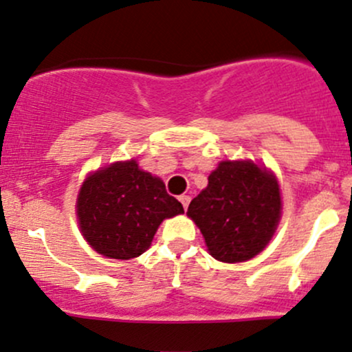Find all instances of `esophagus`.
Returning a JSON list of instances; mask_svg holds the SVG:
<instances>
[{
  "label": "esophagus",
  "instance_id": "1",
  "mask_svg": "<svg viewBox=\"0 0 352 352\" xmlns=\"http://www.w3.org/2000/svg\"><path fill=\"white\" fill-rule=\"evenodd\" d=\"M179 201L182 202L184 209H187V207H188V202H190V197H188V195H180V197H179Z\"/></svg>",
  "mask_w": 352,
  "mask_h": 352
}]
</instances>
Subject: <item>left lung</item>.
I'll use <instances>...</instances> for the list:
<instances>
[{
	"label": "left lung",
	"mask_w": 352,
	"mask_h": 352,
	"mask_svg": "<svg viewBox=\"0 0 352 352\" xmlns=\"http://www.w3.org/2000/svg\"><path fill=\"white\" fill-rule=\"evenodd\" d=\"M187 216L216 260H251L265 250L282 216L276 177L250 160L221 162L207 187L192 199Z\"/></svg>",
	"instance_id": "left-lung-1"
}]
</instances>
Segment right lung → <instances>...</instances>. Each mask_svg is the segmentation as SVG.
I'll return each mask as SVG.
<instances>
[{"instance_id":"add662e5","label":"right lung","mask_w":352,"mask_h":352,"mask_svg":"<svg viewBox=\"0 0 352 352\" xmlns=\"http://www.w3.org/2000/svg\"><path fill=\"white\" fill-rule=\"evenodd\" d=\"M77 219L92 250L131 260L150 248L162 221L184 212L158 177L136 160L116 162L91 173L77 195Z\"/></svg>"}]
</instances>
